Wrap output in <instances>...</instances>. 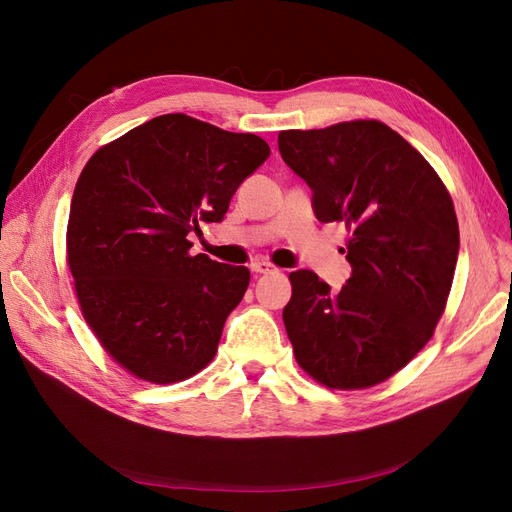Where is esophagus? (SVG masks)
I'll list each match as a JSON object with an SVG mask.
<instances>
[{
  "instance_id": "esophagus-1",
  "label": "esophagus",
  "mask_w": 512,
  "mask_h": 512,
  "mask_svg": "<svg viewBox=\"0 0 512 512\" xmlns=\"http://www.w3.org/2000/svg\"><path fill=\"white\" fill-rule=\"evenodd\" d=\"M251 270H253L255 274H274V272H278V267L272 265V263H267V261L257 259V261L251 263Z\"/></svg>"
}]
</instances>
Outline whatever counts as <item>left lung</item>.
Returning <instances> with one entry per match:
<instances>
[{
  "label": "left lung",
  "instance_id": "obj_1",
  "mask_svg": "<svg viewBox=\"0 0 512 512\" xmlns=\"http://www.w3.org/2000/svg\"><path fill=\"white\" fill-rule=\"evenodd\" d=\"M282 159L313 191L319 222L348 232L353 274L332 292L309 270L292 272L282 311L294 357L332 390H363L405 367L446 309L459 222L429 161L380 120L282 130Z\"/></svg>",
  "mask_w": 512,
  "mask_h": 512
}]
</instances>
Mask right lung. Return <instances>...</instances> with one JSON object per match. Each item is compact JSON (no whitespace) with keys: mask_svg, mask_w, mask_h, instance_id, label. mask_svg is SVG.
Listing matches in <instances>:
<instances>
[{"mask_svg":"<svg viewBox=\"0 0 512 512\" xmlns=\"http://www.w3.org/2000/svg\"><path fill=\"white\" fill-rule=\"evenodd\" d=\"M270 153L257 134L166 114L97 149L80 172L68 270L87 326L134 378L176 384L218 353L251 274L191 255L188 234L220 222Z\"/></svg>","mask_w":512,"mask_h":512,"instance_id":"add662e5","label":"right lung"}]
</instances>
